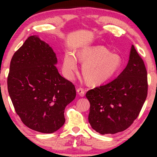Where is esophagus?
<instances>
[{
  "instance_id": "esophagus-1",
  "label": "esophagus",
  "mask_w": 157,
  "mask_h": 157,
  "mask_svg": "<svg viewBox=\"0 0 157 157\" xmlns=\"http://www.w3.org/2000/svg\"><path fill=\"white\" fill-rule=\"evenodd\" d=\"M77 93H78V94L80 96H84L85 95V91L84 89H82V88H78V89H77Z\"/></svg>"
}]
</instances>
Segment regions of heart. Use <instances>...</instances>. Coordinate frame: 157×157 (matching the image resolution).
I'll return each mask as SVG.
<instances>
[{"instance_id":"obj_1","label":"heart","mask_w":157,"mask_h":157,"mask_svg":"<svg viewBox=\"0 0 157 157\" xmlns=\"http://www.w3.org/2000/svg\"><path fill=\"white\" fill-rule=\"evenodd\" d=\"M77 59L83 63L84 79L91 85H101L111 80L122 66L121 56L111 53L106 47H86L77 51L76 56L70 52L64 54L62 70L66 78H72L78 67Z\"/></svg>"}]
</instances>
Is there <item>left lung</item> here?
Returning a JSON list of instances; mask_svg holds the SVG:
<instances>
[{
	"label": "left lung",
	"instance_id": "1",
	"mask_svg": "<svg viewBox=\"0 0 157 157\" xmlns=\"http://www.w3.org/2000/svg\"><path fill=\"white\" fill-rule=\"evenodd\" d=\"M147 72L132 46L127 66L114 80L87 91L89 122L101 134L123 132L138 117L147 96Z\"/></svg>",
	"mask_w": 157,
	"mask_h": 157
}]
</instances>
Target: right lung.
<instances>
[{"instance_id":"right-lung-1","label":"right lung","mask_w":157,"mask_h":157,"mask_svg":"<svg viewBox=\"0 0 157 157\" xmlns=\"http://www.w3.org/2000/svg\"><path fill=\"white\" fill-rule=\"evenodd\" d=\"M56 64L52 48L37 36L27 38L10 64L8 90L16 112L25 126L44 134L63 125L64 110L76 94Z\"/></svg>"}]
</instances>
